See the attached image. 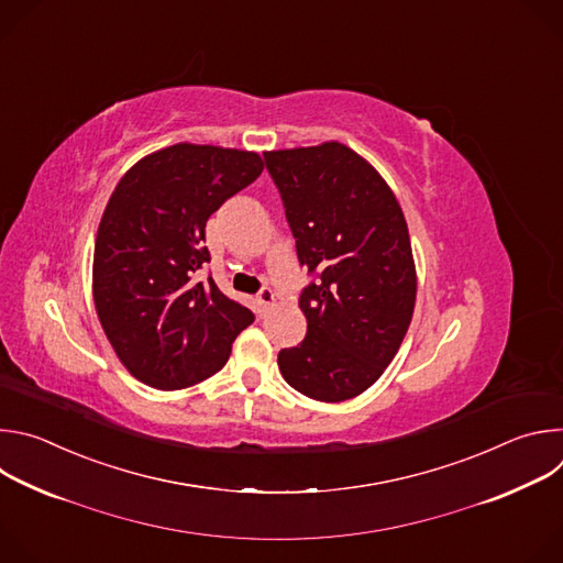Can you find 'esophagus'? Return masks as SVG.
<instances>
[{
	"instance_id": "34e87169",
	"label": "esophagus",
	"mask_w": 563,
	"mask_h": 563,
	"mask_svg": "<svg viewBox=\"0 0 563 563\" xmlns=\"http://www.w3.org/2000/svg\"><path fill=\"white\" fill-rule=\"evenodd\" d=\"M256 300H258L261 309H267V307H272V305L276 302V296H274V291H272V289H267V287H265V289L258 294V298H256Z\"/></svg>"
}]
</instances>
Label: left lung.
I'll return each mask as SVG.
<instances>
[{"instance_id": "left-lung-1", "label": "left lung", "mask_w": 563, "mask_h": 563, "mask_svg": "<svg viewBox=\"0 0 563 563\" xmlns=\"http://www.w3.org/2000/svg\"><path fill=\"white\" fill-rule=\"evenodd\" d=\"M316 280L300 309L307 336L280 350L283 378L300 394L339 404L374 385L404 343L417 302L408 222L394 191L343 142L265 151Z\"/></svg>"}]
</instances>
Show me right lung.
Wrapping results in <instances>:
<instances>
[{"label": "right lung", "instance_id": "obj_1", "mask_svg": "<svg viewBox=\"0 0 563 563\" xmlns=\"http://www.w3.org/2000/svg\"><path fill=\"white\" fill-rule=\"evenodd\" d=\"M265 169L256 151L178 142L144 155L120 178L93 252L100 325L131 376L155 389H185L224 367L254 313L213 278L207 220Z\"/></svg>", "mask_w": 563, "mask_h": 563}]
</instances>
